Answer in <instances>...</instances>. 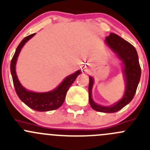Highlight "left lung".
<instances>
[{"instance_id":"8db88e82","label":"left lung","mask_w":150,"mask_h":150,"mask_svg":"<svg viewBox=\"0 0 150 150\" xmlns=\"http://www.w3.org/2000/svg\"><path fill=\"white\" fill-rule=\"evenodd\" d=\"M104 42L121 62L125 89L122 97L118 102L111 105H101L93 100L92 88L94 80L89 76L88 100L90 105L94 110L103 113H114L121 110L133 100L140 81L141 67L137 51L128 42L115 33H110L108 36H106Z\"/></svg>"}]
</instances>
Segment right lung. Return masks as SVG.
Here are the masks:
<instances>
[{"label":"right lung","mask_w":150,"mask_h":150,"mask_svg":"<svg viewBox=\"0 0 150 150\" xmlns=\"http://www.w3.org/2000/svg\"><path fill=\"white\" fill-rule=\"evenodd\" d=\"M36 33H33L26 36L25 38L22 40L16 49L10 65L13 83L19 98L29 108L37 111H49V110H56L62 105L64 102L68 89L75 81L77 77L81 74V70H77L74 73L67 76L56 88L51 91H46V92H35L26 89L20 83L17 78L16 73V64L19 54L23 46Z\"/></svg>","instance_id":"right-lung-1"}]
</instances>
